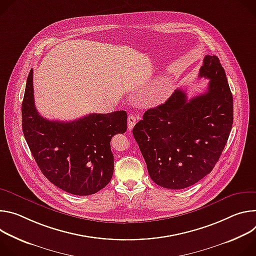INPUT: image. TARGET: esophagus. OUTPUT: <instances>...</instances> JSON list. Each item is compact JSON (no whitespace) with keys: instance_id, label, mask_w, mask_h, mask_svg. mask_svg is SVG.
Masks as SVG:
<instances>
[{"instance_id":"34e87169","label":"esophagus","mask_w":256,"mask_h":256,"mask_svg":"<svg viewBox=\"0 0 256 256\" xmlns=\"http://www.w3.org/2000/svg\"><path fill=\"white\" fill-rule=\"evenodd\" d=\"M135 124H136V117L133 115H130L128 117V129L132 130Z\"/></svg>"}]
</instances>
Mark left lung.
Instances as JSON below:
<instances>
[{
    "mask_svg": "<svg viewBox=\"0 0 256 256\" xmlns=\"http://www.w3.org/2000/svg\"><path fill=\"white\" fill-rule=\"evenodd\" d=\"M198 76L210 79L204 94L187 100L175 90L132 130L150 178L164 188L183 189L210 174L232 129L233 96L216 56H204Z\"/></svg>",
    "mask_w": 256,
    "mask_h": 256,
    "instance_id": "8db88e82",
    "label": "left lung"
}]
</instances>
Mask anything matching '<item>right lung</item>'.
I'll use <instances>...</instances> for the list:
<instances>
[{"label": "right lung", "mask_w": 256, "mask_h": 256, "mask_svg": "<svg viewBox=\"0 0 256 256\" xmlns=\"http://www.w3.org/2000/svg\"><path fill=\"white\" fill-rule=\"evenodd\" d=\"M34 70L22 102V130L46 178L74 195H92L108 184L114 172L110 139L127 130V114H90L71 122L50 121L34 104Z\"/></svg>", "instance_id": "1"}]
</instances>
